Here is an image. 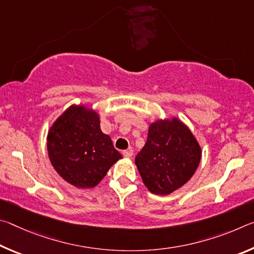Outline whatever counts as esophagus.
Listing matches in <instances>:
<instances>
[{
	"label": "esophagus",
	"mask_w": 254,
	"mask_h": 254,
	"mask_svg": "<svg viewBox=\"0 0 254 254\" xmlns=\"http://www.w3.org/2000/svg\"><path fill=\"white\" fill-rule=\"evenodd\" d=\"M123 156L126 158H131L133 156V150L132 149L126 150V151H123Z\"/></svg>",
	"instance_id": "1"
}]
</instances>
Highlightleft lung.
Masks as SVG:
<instances>
[{"label": "left lung", "instance_id": "obj_1", "mask_svg": "<svg viewBox=\"0 0 254 254\" xmlns=\"http://www.w3.org/2000/svg\"><path fill=\"white\" fill-rule=\"evenodd\" d=\"M201 158L199 143L177 118L150 124L144 147L136 154L135 165L152 194L168 195L192 177Z\"/></svg>", "mask_w": 254, "mask_h": 254}]
</instances>
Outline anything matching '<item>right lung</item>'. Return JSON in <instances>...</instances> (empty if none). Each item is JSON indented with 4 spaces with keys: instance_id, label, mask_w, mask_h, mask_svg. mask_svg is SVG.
<instances>
[{
    "instance_id": "obj_1",
    "label": "right lung",
    "mask_w": 254,
    "mask_h": 254,
    "mask_svg": "<svg viewBox=\"0 0 254 254\" xmlns=\"http://www.w3.org/2000/svg\"><path fill=\"white\" fill-rule=\"evenodd\" d=\"M100 117L84 105H71L56 120L47 136L50 162L77 188H93L122 154L101 130Z\"/></svg>"
}]
</instances>
